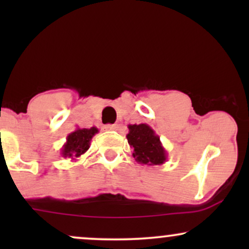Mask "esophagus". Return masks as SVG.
Listing matches in <instances>:
<instances>
[{"label": "esophagus", "instance_id": "esophagus-1", "mask_svg": "<svg viewBox=\"0 0 249 249\" xmlns=\"http://www.w3.org/2000/svg\"><path fill=\"white\" fill-rule=\"evenodd\" d=\"M104 130L107 131H115V130H118V125L117 124H107V125H104Z\"/></svg>", "mask_w": 249, "mask_h": 249}]
</instances>
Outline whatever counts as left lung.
<instances>
[{"label": "left lung", "mask_w": 249, "mask_h": 249, "mask_svg": "<svg viewBox=\"0 0 249 249\" xmlns=\"http://www.w3.org/2000/svg\"><path fill=\"white\" fill-rule=\"evenodd\" d=\"M126 138L133 148V158L139 164L154 166L166 161L167 152L162 146L160 138L147 124H130Z\"/></svg>", "instance_id": "1"}]
</instances>
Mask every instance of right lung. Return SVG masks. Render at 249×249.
Listing matches in <instances>:
<instances>
[{"label":"right lung","instance_id":"1","mask_svg":"<svg viewBox=\"0 0 249 249\" xmlns=\"http://www.w3.org/2000/svg\"><path fill=\"white\" fill-rule=\"evenodd\" d=\"M96 133H98V128L95 126L90 128L77 127L73 132L68 134L67 142L61 150L62 157L76 160L89 150L91 139Z\"/></svg>","mask_w":249,"mask_h":249}]
</instances>
